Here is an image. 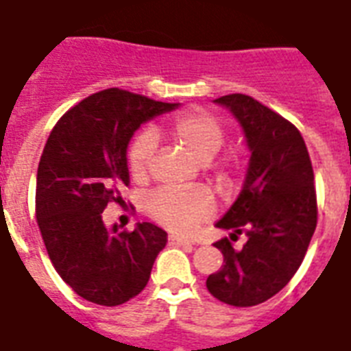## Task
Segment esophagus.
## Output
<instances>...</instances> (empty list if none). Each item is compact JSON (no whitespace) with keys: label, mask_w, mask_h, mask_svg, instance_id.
Returning <instances> with one entry per match:
<instances>
[{"label":"esophagus","mask_w":351,"mask_h":351,"mask_svg":"<svg viewBox=\"0 0 351 351\" xmlns=\"http://www.w3.org/2000/svg\"><path fill=\"white\" fill-rule=\"evenodd\" d=\"M168 241H170V245H178V247H185V245H194L191 239H186V237H183V235H178V234H172L170 237H168Z\"/></svg>","instance_id":"1"}]
</instances>
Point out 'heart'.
<instances>
[{"instance_id": "obj_1", "label": "heart", "mask_w": 351, "mask_h": 351, "mask_svg": "<svg viewBox=\"0 0 351 351\" xmlns=\"http://www.w3.org/2000/svg\"><path fill=\"white\" fill-rule=\"evenodd\" d=\"M166 136L170 138L173 144H178L186 155H191L194 160H198L202 165L211 162L219 155V151L224 145V138H226L221 121L200 110L186 112V114L176 117L166 127ZM153 153H155L153 134L147 130L138 134L134 142L130 144L129 157H127L132 179H136V181L145 179ZM215 176L221 183L228 181L230 165L219 166L215 170ZM145 206L155 221L165 224L168 228L186 232L213 213L215 200L213 194L202 186L158 189L147 198Z\"/></svg>"}]
</instances>
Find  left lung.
I'll list each match as a JSON object with an SVG mask.
<instances>
[{"instance_id": "1", "label": "left lung", "mask_w": 351, "mask_h": 351, "mask_svg": "<svg viewBox=\"0 0 351 351\" xmlns=\"http://www.w3.org/2000/svg\"><path fill=\"white\" fill-rule=\"evenodd\" d=\"M232 112L249 145L243 189L217 228L247 235L241 250L224 237V256L207 277V290L232 306H254L273 298L295 275L316 230L314 172L305 140L293 125L249 95L215 99Z\"/></svg>"}]
</instances>
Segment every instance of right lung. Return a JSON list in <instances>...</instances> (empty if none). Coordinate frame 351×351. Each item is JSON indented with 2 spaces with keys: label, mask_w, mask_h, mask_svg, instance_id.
I'll list each match as a JSON object with an SVG mask.
<instances>
[{
  "label": "right lung",
  "mask_w": 351,
  "mask_h": 351,
  "mask_svg": "<svg viewBox=\"0 0 351 351\" xmlns=\"http://www.w3.org/2000/svg\"><path fill=\"white\" fill-rule=\"evenodd\" d=\"M179 104L112 88L63 114L46 140L37 170L35 211L53 267L80 298L116 306L144 290L166 232L138 222L106 228L102 211L129 185L127 147L144 123Z\"/></svg>",
  "instance_id": "right-lung-1"
}]
</instances>
